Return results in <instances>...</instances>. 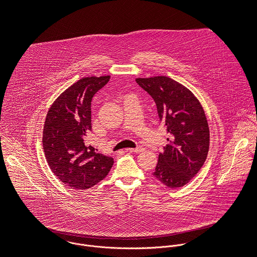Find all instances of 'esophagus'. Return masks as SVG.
<instances>
[{
    "mask_svg": "<svg viewBox=\"0 0 257 257\" xmlns=\"http://www.w3.org/2000/svg\"><path fill=\"white\" fill-rule=\"evenodd\" d=\"M144 150L143 147H137V148H129V149H126L127 152H134V153H139V152H142Z\"/></svg>",
    "mask_w": 257,
    "mask_h": 257,
    "instance_id": "34e87169",
    "label": "esophagus"
}]
</instances>
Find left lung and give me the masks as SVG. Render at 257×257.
Returning <instances> with one entry per match:
<instances>
[{
	"instance_id": "left-lung-1",
	"label": "left lung",
	"mask_w": 257,
	"mask_h": 257,
	"mask_svg": "<svg viewBox=\"0 0 257 257\" xmlns=\"http://www.w3.org/2000/svg\"><path fill=\"white\" fill-rule=\"evenodd\" d=\"M136 82L155 101L159 120L169 135L153 175L167 187H182L198 173L208 154L204 110L189 89L169 77L137 78Z\"/></svg>"
}]
</instances>
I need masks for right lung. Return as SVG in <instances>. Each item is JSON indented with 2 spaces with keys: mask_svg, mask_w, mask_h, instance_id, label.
I'll list each match as a JSON object with an SVG mask.
<instances>
[{
  "mask_svg": "<svg viewBox=\"0 0 257 257\" xmlns=\"http://www.w3.org/2000/svg\"><path fill=\"white\" fill-rule=\"evenodd\" d=\"M110 76L84 77L66 89L51 105L44 124L43 149L52 172L73 189H88L103 180L112 157L86 143L92 130L91 101Z\"/></svg>",
  "mask_w": 257,
  "mask_h": 257,
  "instance_id": "add662e5",
  "label": "right lung"
}]
</instances>
